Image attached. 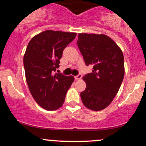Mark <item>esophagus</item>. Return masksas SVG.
I'll use <instances>...</instances> for the list:
<instances>
[{"instance_id":"1","label":"esophagus","mask_w":146,"mask_h":146,"mask_svg":"<svg viewBox=\"0 0 146 146\" xmlns=\"http://www.w3.org/2000/svg\"><path fill=\"white\" fill-rule=\"evenodd\" d=\"M82 74H78V75H76V76H75V80H80V79L82 78Z\"/></svg>"}]
</instances>
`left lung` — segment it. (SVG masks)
<instances>
[{"label":"left lung","instance_id":"1","mask_svg":"<svg viewBox=\"0 0 146 146\" xmlns=\"http://www.w3.org/2000/svg\"><path fill=\"white\" fill-rule=\"evenodd\" d=\"M86 66L92 73L83 79L86 88L80 93L84 105L98 111L113 100L124 77V60L121 50L111 38L104 34L80 33L77 42Z\"/></svg>","mask_w":146,"mask_h":146}]
</instances>
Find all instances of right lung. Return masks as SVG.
<instances>
[{"label":"right lung","instance_id":"right-lung-1","mask_svg":"<svg viewBox=\"0 0 146 146\" xmlns=\"http://www.w3.org/2000/svg\"><path fill=\"white\" fill-rule=\"evenodd\" d=\"M76 36L75 33L44 31L30 40L23 63L30 93L42 108L57 110L62 106L74 77L54 73L59 68L64 49Z\"/></svg>","mask_w":146,"mask_h":146}]
</instances>
